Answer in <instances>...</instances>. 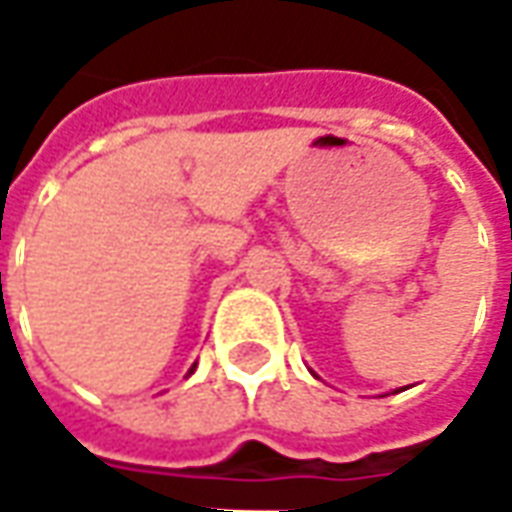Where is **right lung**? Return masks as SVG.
I'll return each mask as SVG.
<instances>
[{"instance_id": "obj_1", "label": "right lung", "mask_w": 512, "mask_h": 512, "mask_svg": "<svg viewBox=\"0 0 512 512\" xmlns=\"http://www.w3.org/2000/svg\"><path fill=\"white\" fill-rule=\"evenodd\" d=\"M192 368H195V365H192ZM192 368H189V374H192Z\"/></svg>"}]
</instances>
